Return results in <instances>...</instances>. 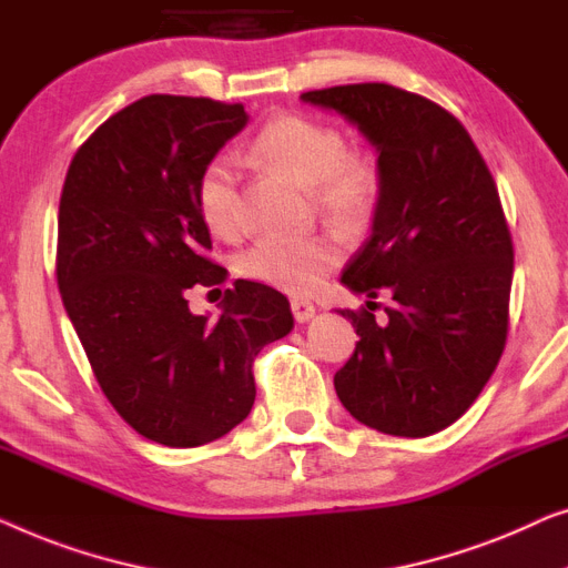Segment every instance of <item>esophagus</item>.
I'll list each match as a JSON object with an SVG mask.
<instances>
[{"instance_id":"obj_1","label":"esophagus","mask_w":568,"mask_h":568,"mask_svg":"<svg viewBox=\"0 0 568 568\" xmlns=\"http://www.w3.org/2000/svg\"><path fill=\"white\" fill-rule=\"evenodd\" d=\"M291 311H293L295 322L306 324L308 318L316 314V306H314V303H311V301H306V298H293V301H291Z\"/></svg>"}]
</instances>
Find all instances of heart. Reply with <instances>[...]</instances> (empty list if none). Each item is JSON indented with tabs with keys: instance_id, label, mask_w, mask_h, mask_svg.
Segmentation results:
<instances>
[{
	"instance_id": "heart-1",
	"label": "heart",
	"mask_w": 568,
	"mask_h": 568,
	"mask_svg": "<svg viewBox=\"0 0 568 568\" xmlns=\"http://www.w3.org/2000/svg\"><path fill=\"white\" fill-rule=\"evenodd\" d=\"M257 166L287 174L311 190L318 207L334 219L361 223L371 219L381 201V170L373 156L345 151L337 128L285 113L260 128L246 151ZM197 215L219 239L242 234L236 174L226 159H215L201 172L195 187ZM345 257V242L332 231L311 236H270L239 257V273L254 283L281 287L287 293H308Z\"/></svg>"
}]
</instances>
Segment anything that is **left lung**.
I'll list each match as a JSON object with an SVG mask.
<instances>
[{"label":"left lung","mask_w":568,"mask_h":568,"mask_svg":"<svg viewBox=\"0 0 568 568\" xmlns=\"http://www.w3.org/2000/svg\"><path fill=\"white\" fill-rule=\"evenodd\" d=\"M378 151L373 234L342 283L378 298L339 311L361 342L334 375L357 422L396 437L450 427L491 378L509 329L513 236L499 190L458 118L422 94L365 82L303 92Z\"/></svg>","instance_id":"8db88e82"}]
</instances>
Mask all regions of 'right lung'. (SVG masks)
Masks as SVG:
<instances>
[{
    "label": "right lung",
    "instance_id": "add662e5",
    "mask_svg": "<svg viewBox=\"0 0 568 568\" xmlns=\"http://www.w3.org/2000/svg\"><path fill=\"white\" fill-rule=\"evenodd\" d=\"M250 121L244 105L149 94L108 118L71 159L59 203L55 281L102 394L135 433L197 447L252 412L254 357L293 329L275 287L236 281L221 316L185 293L221 285L195 187Z\"/></svg>",
    "mask_w": 568,
    "mask_h": 568
}]
</instances>
